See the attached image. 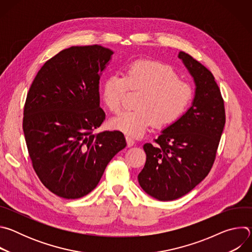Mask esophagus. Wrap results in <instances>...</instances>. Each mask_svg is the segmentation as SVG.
I'll list each match as a JSON object with an SVG mask.
<instances>
[{"instance_id":"obj_1","label":"esophagus","mask_w":252,"mask_h":252,"mask_svg":"<svg viewBox=\"0 0 252 252\" xmlns=\"http://www.w3.org/2000/svg\"><path fill=\"white\" fill-rule=\"evenodd\" d=\"M126 139L127 147H132V146H134L135 141H134V139H133L132 137H130V136H126Z\"/></svg>"}]
</instances>
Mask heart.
<instances>
[{"label": "heart", "instance_id": "obj_1", "mask_svg": "<svg viewBox=\"0 0 252 252\" xmlns=\"http://www.w3.org/2000/svg\"><path fill=\"white\" fill-rule=\"evenodd\" d=\"M126 87L142 91L134 105L136 110L123 112L110 121V126L133 137L141 136L154 123L161 127L178 121L193 95L191 87L179 80L170 65L152 60L133 61L126 65L124 77L111 75L103 81L100 94L107 110H121Z\"/></svg>", "mask_w": 252, "mask_h": 252}]
</instances>
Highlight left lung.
<instances>
[{
    "mask_svg": "<svg viewBox=\"0 0 252 252\" xmlns=\"http://www.w3.org/2000/svg\"><path fill=\"white\" fill-rule=\"evenodd\" d=\"M181 59L195 85L191 106L165 127L156 145L145 143V167L137 175L151 196L168 201L182 197L210 171L225 125L224 103L213 75L185 52Z\"/></svg>",
    "mask_w": 252,
    "mask_h": 252,
    "instance_id": "8db88e82",
    "label": "left lung"
}]
</instances>
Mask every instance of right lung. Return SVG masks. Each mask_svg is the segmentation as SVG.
<instances>
[{
  "label": "right lung",
  "instance_id": "obj_1",
  "mask_svg": "<svg viewBox=\"0 0 252 252\" xmlns=\"http://www.w3.org/2000/svg\"><path fill=\"white\" fill-rule=\"evenodd\" d=\"M113 54L98 45L63 50L45 63L29 90L23 120L29 155L40 181L60 197L90 193L126 147L119 130L93 133L105 119L99 79Z\"/></svg>",
  "mask_w": 252,
  "mask_h": 252
}]
</instances>
